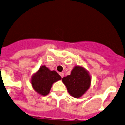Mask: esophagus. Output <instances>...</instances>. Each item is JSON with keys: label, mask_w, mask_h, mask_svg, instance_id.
<instances>
[{"label": "esophagus", "mask_w": 125, "mask_h": 125, "mask_svg": "<svg viewBox=\"0 0 125 125\" xmlns=\"http://www.w3.org/2000/svg\"><path fill=\"white\" fill-rule=\"evenodd\" d=\"M59 74H60V76H61L62 78V77L64 76V74L63 73H59Z\"/></svg>", "instance_id": "obj_1"}]
</instances>
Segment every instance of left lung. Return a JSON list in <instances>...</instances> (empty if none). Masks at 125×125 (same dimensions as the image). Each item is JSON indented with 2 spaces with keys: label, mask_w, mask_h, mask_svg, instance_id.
I'll return each mask as SVG.
<instances>
[{
  "label": "left lung",
  "mask_w": 125,
  "mask_h": 125,
  "mask_svg": "<svg viewBox=\"0 0 125 125\" xmlns=\"http://www.w3.org/2000/svg\"><path fill=\"white\" fill-rule=\"evenodd\" d=\"M62 82L70 95L77 98L81 97L90 88L91 76L83 66H75L71 74L63 77Z\"/></svg>",
  "instance_id": "obj_1"
}]
</instances>
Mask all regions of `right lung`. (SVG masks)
Returning <instances> with one entry per match:
<instances>
[{"label":"right lung","instance_id":"obj_1","mask_svg":"<svg viewBox=\"0 0 125 125\" xmlns=\"http://www.w3.org/2000/svg\"><path fill=\"white\" fill-rule=\"evenodd\" d=\"M62 79L55 71H51L45 65L40 66L31 78L32 87L40 95H48L54 82Z\"/></svg>","mask_w":125,"mask_h":125}]
</instances>
